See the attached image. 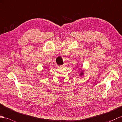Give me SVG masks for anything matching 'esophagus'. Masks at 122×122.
I'll return each instance as SVG.
<instances>
[{
	"mask_svg": "<svg viewBox=\"0 0 122 122\" xmlns=\"http://www.w3.org/2000/svg\"><path fill=\"white\" fill-rule=\"evenodd\" d=\"M65 64H64V65H65Z\"/></svg>",
	"mask_w": 122,
	"mask_h": 122,
	"instance_id": "esophagus-1",
	"label": "esophagus"
}]
</instances>
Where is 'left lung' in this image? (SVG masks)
<instances>
[{
    "label": "left lung",
    "mask_w": 122,
    "mask_h": 122,
    "mask_svg": "<svg viewBox=\"0 0 122 122\" xmlns=\"http://www.w3.org/2000/svg\"><path fill=\"white\" fill-rule=\"evenodd\" d=\"M83 74H84L83 73V71H81V72L80 73V76H82L83 75Z\"/></svg>",
    "instance_id": "left-lung-1"
}]
</instances>
